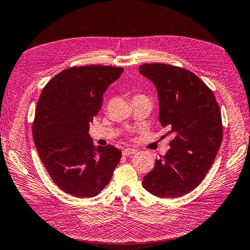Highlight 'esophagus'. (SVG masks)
<instances>
[{"label": "esophagus", "mask_w": 250, "mask_h": 250, "mask_svg": "<svg viewBox=\"0 0 250 250\" xmlns=\"http://www.w3.org/2000/svg\"><path fill=\"white\" fill-rule=\"evenodd\" d=\"M137 152L136 149H133V148H125L123 150V154L127 156V155H131V154H134Z\"/></svg>", "instance_id": "esophagus-1"}]
</instances>
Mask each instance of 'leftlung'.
<instances>
[{
  "label": "left lung",
  "mask_w": 250,
  "mask_h": 250,
  "mask_svg": "<svg viewBox=\"0 0 250 250\" xmlns=\"http://www.w3.org/2000/svg\"><path fill=\"white\" fill-rule=\"evenodd\" d=\"M138 69L154 83L160 123L175 135L143 187L161 198H177L195 189L210 170L223 141L222 114L213 91L191 71L160 62Z\"/></svg>",
  "instance_id": "obj_1"
}]
</instances>
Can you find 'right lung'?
<instances>
[{
    "label": "right lung",
    "instance_id": "obj_1",
    "mask_svg": "<svg viewBox=\"0 0 250 250\" xmlns=\"http://www.w3.org/2000/svg\"><path fill=\"white\" fill-rule=\"evenodd\" d=\"M124 69L89 65L65 69L46 84L37 103L33 138L53 182L65 193L88 198L109 183L121 151L94 146L89 124L101 109L103 94Z\"/></svg>",
    "mask_w": 250,
    "mask_h": 250
}]
</instances>
